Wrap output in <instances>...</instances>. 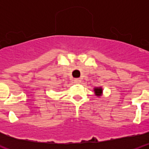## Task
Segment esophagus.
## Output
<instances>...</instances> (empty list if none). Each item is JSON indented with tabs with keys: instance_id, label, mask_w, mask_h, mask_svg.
<instances>
[{
	"instance_id": "34e87169",
	"label": "esophagus",
	"mask_w": 149,
	"mask_h": 149,
	"mask_svg": "<svg viewBox=\"0 0 149 149\" xmlns=\"http://www.w3.org/2000/svg\"><path fill=\"white\" fill-rule=\"evenodd\" d=\"M81 82V80L80 78H75L74 79V83H80Z\"/></svg>"
}]
</instances>
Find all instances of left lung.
I'll list each match as a JSON object with an SVG mask.
<instances>
[{
    "label": "left lung",
    "mask_w": 149,
    "mask_h": 149,
    "mask_svg": "<svg viewBox=\"0 0 149 149\" xmlns=\"http://www.w3.org/2000/svg\"><path fill=\"white\" fill-rule=\"evenodd\" d=\"M94 91H95V95H96L97 96H100V95H102L103 90H102V88L100 87V88H95L94 89Z\"/></svg>",
    "instance_id": "1"
}]
</instances>
